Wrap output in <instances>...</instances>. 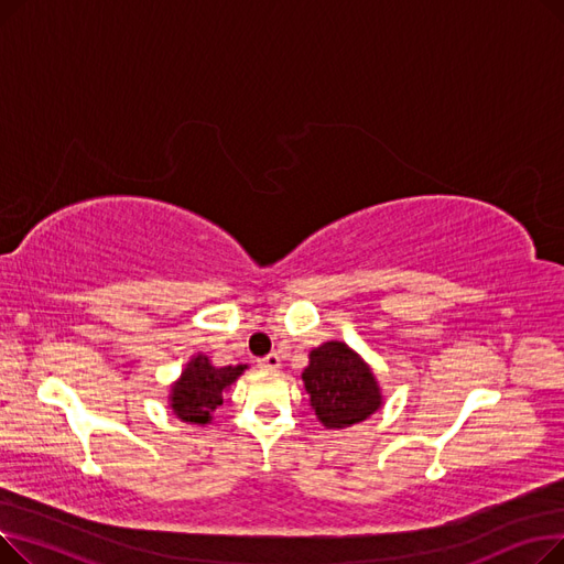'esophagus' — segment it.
I'll list each match as a JSON object with an SVG mask.
<instances>
[{
	"mask_svg": "<svg viewBox=\"0 0 564 564\" xmlns=\"http://www.w3.org/2000/svg\"><path fill=\"white\" fill-rule=\"evenodd\" d=\"M258 366H260V368H264V370H279V368H281L279 354H267L264 359H260V361H258Z\"/></svg>",
	"mask_w": 564,
	"mask_h": 564,
	"instance_id": "34e87169",
	"label": "esophagus"
}]
</instances>
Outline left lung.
<instances>
[{
  "mask_svg": "<svg viewBox=\"0 0 564 564\" xmlns=\"http://www.w3.org/2000/svg\"><path fill=\"white\" fill-rule=\"evenodd\" d=\"M302 381L317 421L327 430L364 423L383 404L372 368L343 340L311 349Z\"/></svg>",
  "mask_w": 564,
  "mask_h": 564,
  "instance_id": "8db88e82",
  "label": "left lung"
}]
</instances>
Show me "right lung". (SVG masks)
Masks as SVG:
<instances>
[{
    "label": "right lung",
    "instance_id": "1",
    "mask_svg": "<svg viewBox=\"0 0 564 564\" xmlns=\"http://www.w3.org/2000/svg\"><path fill=\"white\" fill-rule=\"evenodd\" d=\"M249 366H213L207 354H194L181 377L171 383L169 409L175 419L189 425L213 423V413L224 402V393Z\"/></svg>",
    "mask_w": 564,
    "mask_h": 564
}]
</instances>
